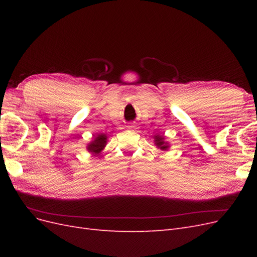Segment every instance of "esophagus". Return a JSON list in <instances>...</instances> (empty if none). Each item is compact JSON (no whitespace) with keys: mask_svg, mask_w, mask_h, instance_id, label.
Returning <instances> with one entry per match:
<instances>
[{"mask_svg":"<svg viewBox=\"0 0 257 257\" xmlns=\"http://www.w3.org/2000/svg\"><path fill=\"white\" fill-rule=\"evenodd\" d=\"M128 127H131V128H132V127H134V124H131V125H130Z\"/></svg>","mask_w":257,"mask_h":257,"instance_id":"obj_1","label":"esophagus"}]
</instances>
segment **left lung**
I'll use <instances>...</instances> for the list:
<instances>
[{
  "label": "left lung",
  "instance_id": "left-lung-1",
  "mask_svg": "<svg viewBox=\"0 0 257 257\" xmlns=\"http://www.w3.org/2000/svg\"><path fill=\"white\" fill-rule=\"evenodd\" d=\"M155 145H157L160 149L162 150H166L168 148V145L167 143L164 142V137L163 136H155Z\"/></svg>",
  "mask_w": 257,
  "mask_h": 257
}]
</instances>
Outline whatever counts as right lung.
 I'll return each instance as SVG.
<instances>
[{
    "label": "right lung",
    "mask_w": 257,
    "mask_h": 257,
    "mask_svg": "<svg viewBox=\"0 0 257 257\" xmlns=\"http://www.w3.org/2000/svg\"><path fill=\"white\" fill-rule=\"evenodd\" d=\"M106 141H107V136L104 134H100L95 136V139L93 141L88 147L87 149L89 150V152L92 153H99L104 149V147L106 146Z\"/></svg>",
    "instance_id": "add662e5"
}]
</instances>
